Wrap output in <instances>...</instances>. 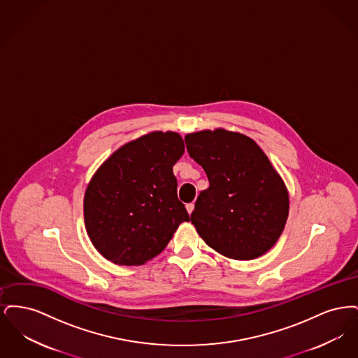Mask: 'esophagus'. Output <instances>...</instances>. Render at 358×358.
<instances>
[{"label":"esophagus","instance_id":"obj_1","mask_svg":"<svg viewBox=\"0 0 358 358\" xmlns=\"http://www.w3.org/2000/svg\"><path fill=\"white\" fill-rule=\"evenodd\" d=\"M193 209H194V204H193V203H189V204H187V210L189 215L193 212Z\"/></svg>","mask_w":358,"mask_h":358}]
</instances>
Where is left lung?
<instances>
[{
	"mask_svg": "<svg viewBox=\"0 0 358 358\" xmlns=\"http://www.w3.org/2000/svg\"><path fill=\"white\" fill-rule=\"evenodd\" d=\"M185 143L209 181L190 215L199 235L231 259L266 254L289 216L287 189L267 155L254 139L224 129L187 134Z\"/></svg>",
	"mask_w": 358,
	"mask_h": 358,
	"instance_id": "obj_1",
	"label": "left lung"
}]
</instances>
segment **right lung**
Here are the masks:
<instances>
[{"instance_id":"right-lung-1","label":"right lung","mask_w":358,"mask_h":358,"mask_svg":"<svg viewBox=\"0 0 358 358\" xmlns=\"http://www.w3.org/2000/svg\"><path fill=\"white\" fill-rule=\"evenodd\" d=\"M184 152L180 134L153 131L123 145L94 174L85 189V229L107 260L143 264L189 222L173 174Z\"/></svg>"}]
</instances>
